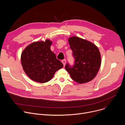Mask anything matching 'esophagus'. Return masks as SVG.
<instances>
[{
	"label": "esophagus",
	"instance_id": "34e87169",
	"mask_svg": "<svg viewBox=\"0 0 125 125\" xmlns=\"http://www.w3.org/2000/svg\"><path fill=\"white\" fill-rule=\"evenodd\" d=\"M62 63L63 64L64 66H65V64H66V60L65 59L62 60Z\"/></svg>",
	"mask_w": 125,
	"mask_h": 125
}]
</instances>
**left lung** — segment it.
Listing matches in <instances>:
<instances>
[{
	"instance_id": "obj_1",
	"label": "left lung",
	"mask_w": 125,
	"mask_h": 125,
	"mask_svg": "<svg viewBox=\"0 0 125 125\" xmlns=\"http://www.w3.org/2000/svg\"><path fill=\"white\" fill-rule=\"evenodd\" d=\"M73 51L75 64L71 67L68 63L65 69L74 81L79 83L90 82L97 75L101 59L98 47L93 43L77 37L68 39Z\"/></svg>"
}]
</instances>
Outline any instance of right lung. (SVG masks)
Here are the masks:
<instances>
[{"instance_id":"right-lung-1","label":"right lung","mask_w":125,"mask_h":125,"mask_svg":"<svg viewBox=\"0 0 125 125\" xmlns=\"http://www.w3.org/2000/svg\"><path fill=\"white\" fill-rule=\"evenodd\" d=\"M52 42H36L27 46L23 51L21 60L24 72L32 81L40 83L48 82L63 64L56 58L51 50Z\"/></svg>"}]
</instances>
